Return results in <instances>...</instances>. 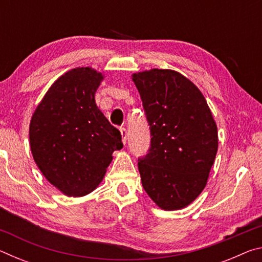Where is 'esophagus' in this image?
Segmentation results:
<instances>
[{
  "label": "esophagus",
  "mask_w": 262,
  "mask_h": 262,
  "mask_svg": "<svg viewBox=\"0 0 262 262\" xmlns=\"http://www.w3.org/2000/svg\"><path fill=\"white\" fill-rule=\"evenodd\" d=\"M121 132V137H122V143L126 144L127 143V130L126 128H120Z\"/></svg>",
  "instance_id": "esophagus-1"
}]
</instances>
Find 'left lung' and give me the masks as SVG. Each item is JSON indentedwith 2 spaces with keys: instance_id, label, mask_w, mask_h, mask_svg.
Wrapping results in <instances>:
<instances>
[{
  "instance_id": "obj_1",
  "label": "left lung",
  "mask_w": 262,
  "mask_h": 262,
  "mask_svg": "<svg viewBox=\"0 0 262 262\" xmlns=\"http://www.w3.org/2000/svg\"><path fill=\"white\" fill-rule=\"evenodd\" d=\"M132 79L152 136L139 162L142 186L161 209H183L205 189L215 162L214 117L199 88L176 70L154 68Z\"/></svg>"
}]
</instances>
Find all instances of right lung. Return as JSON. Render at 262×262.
Instances as JSON below:
<instances>
[{
	"label": "right lung",
	"mask_w": 262,
	"mask_h": 262,
	"mask_svg": "<svg viewBox=\"0 0 262 262\" xmlns=\"http://www.w3.org/2000/svg\"><path fill=\"white\" fill-rule=\"evenodd\" d=\"M103 73L77 67L52 84L35 107L30 148L42 176L62 194L84 196L103 180L121 135L96 104Z\"/></svg>",
	"instance_id": "1"
}]
</instances>
